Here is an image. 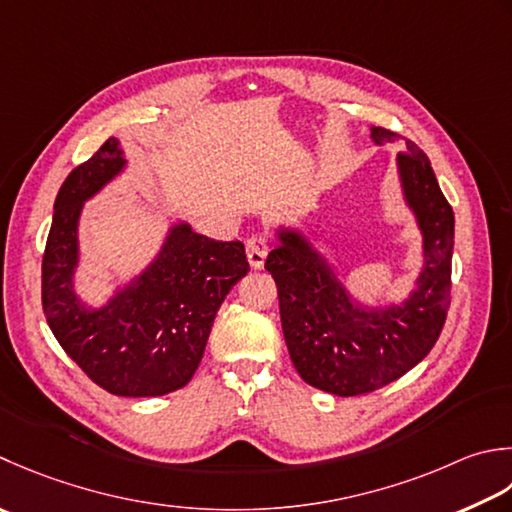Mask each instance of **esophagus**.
I'll list each match as a JSON object with an SVG mask.
<instances>
[{"label":"esophagus","mask_w":512,"mask_h":512,"mask_svg":"<svg viewBox=\"0 0 512 512\" xmlns=\"http://www.w3.org/2000/svg\"><path fill=\"white\" fill-rule=\"evenodd\" d=\"M268 250H270V239L268 235H253L246 242V255H248V262L255 270H259L264 266L266 257H268Z\"/></svg>","instance_id":"obj_1"}]
</instances>
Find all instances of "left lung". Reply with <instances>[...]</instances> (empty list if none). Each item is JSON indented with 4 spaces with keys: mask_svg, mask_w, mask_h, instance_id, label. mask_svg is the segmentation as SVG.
Here are the masks:
<instances>
[{
    "mask_svg": "<svg viewBox=\"0 0 512 512\" xmlns=\"http://www.w3.org/2000/svg\"><path fill=\"white\" fill-rule=\"evenodd\" d=\"M375 144L397 133L373 128ZM404 197L424 235V270L404 306L359 308L326 259L302 235L279 230L266 270L273 275L290 359L306 384L339 397L382 388L430 353L450 308L455 215L424 150L406 142L397 155Z\"/></svg>",
    "mask_w": 512,
    "mask_h": 512,
    "instance_id": "8db88e82",
    "label": "left lung"
}]
</instances>
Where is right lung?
<instances>
[{
  "instance_id": "obj_1",
  "label": "right lung",
  "mask_w": 512,
  "mask_h": 512,
  "mask_svg": "<svg viewBox=\"0 0 512 512\" xmlns=\"http://www.w3.org/2000/svg\"><path fill=\"white\" fill-rule=\"evenodd\" d=\"M124 164L110 137L64 179L42 259V306L59 346L97 386L159 397L195 375L219 306L250 266L242 242H215L179 224L133 284L104 308H86L73 290L79 213Z\"/></svg>"
}]
</instances>
